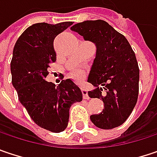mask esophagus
<instances>
[{"mask_svg": "<svg viewBox=\"0 0 157 157\" xmlns=\"http://www.w3.org/2000/svg\"><path fill=\"white\" fill-rule=\"evenodd\" d=\"M82 96H83L84 99H89L90 98L89 95H88V91L85 89H82Z\"/></svg>", "mask_w": 157, "mask_h": 157, "instance_id": "esophagus-1", "label": "esophagus"}]
</instances>
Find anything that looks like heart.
I'll list each match as a JSON object with an SVG mask.
<instances>
[{"mask_svg": "<svg viewBox=\"0 0 157 157\" xmlns=\"http://www.w3.org/2000/svg\"><path fill=\"white\" fill-rule=\"evenodd\" d=\"M73 75H74V77L76 79L77 81H82V80L83 79V77H84L83 72H82V71H80V70L75 71L74 74H73Z\"/></svg>", "mask_w": 157, "mask_h": 157, "instance_id": "b5f03b06", "label": "heart"}]
</instances>
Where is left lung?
Returning <instances> with one entry per match:
<instances>
[{
	"mask_svg": "<svg viewBox=\"0 0 157 157\" xmlns=\"http://www.w3.org/2000/svg\"><path fill=\"white\" fill-rule=\"evenodd\" d=\"M72 31L94 42L96 58L88 82L95 89L90 98H101L104 109L90 115L97 127L109 130L122 125L132 114L139 96L140 69L132 46L124 36L104 20L75 24Z\"/></svg>",
	"mask_w": 157,
	"mask_h": 157,
	"instance_id": "obj_1",
	"label": "left lung"
}]
</instances>
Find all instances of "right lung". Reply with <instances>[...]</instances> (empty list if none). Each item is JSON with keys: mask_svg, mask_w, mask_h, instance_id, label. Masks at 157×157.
<instances>
[{"mask_svg": "<svg viewBox=\"0 0 157 157\" xmlns=\"http://www.w3.org/2000/svg\"><path fill=\"white\" fill-rule=\"evenodd\" d=\"M71 25L33 24L17 39L10 62L11 81L20 103L36 124L52 132L67 127L70 107L82 100L80 88L71 79L61 81L59 86L45 80L50 65L57 59L54 39Z\"/></svg>", "mask_w": 157, "mask_h": 157, "instance_id": "right-lung-1", "label": "right lung"}]
</instances>
